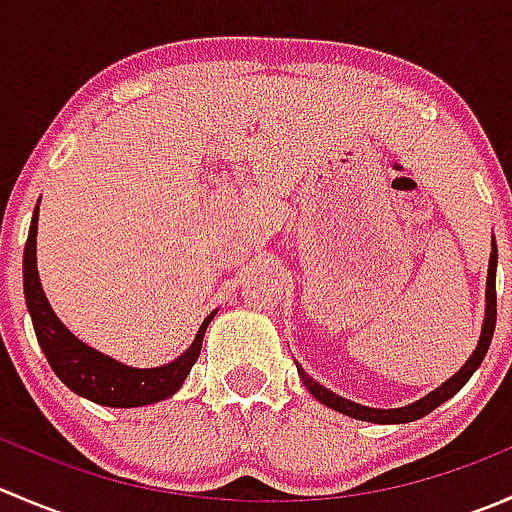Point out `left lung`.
I'll use <instances>...</instances> for the list:
<instances>
[{
	"label": "left lung",
	"instance_id": "1",
	"mask_svg": "<svg viewBox=\"0 0 512 512\" xmlns=\"http://www.w3.org/2000/svg\"><path fill=\"white\" fill-rule=\"evenodd\" d=\"M495 267H498V247H495V240H493V250H490V262H488V285H485V319H483V329H480L476 352L468 356L466 364H463L461 369L451 376V379L443 381L438 389H433L431 394L423 396V399H418L409 406H401V409H369V406L354 404V401H349V399H344V396L329 391L327 386H322L319 381H314L312 376H309L307 371L297 364L299 379H302V384L307 386L309 394H312L319 404L329 406V409L339 411V414H344V416L359 418V421L409 423V421H416V418H423L426 414H431L433 409H438L443 401H448L453 394H458V391L466 386V381L471 379L473 371L478 369L480 361H483L485 354H488L490 339H493V332H495V317H498V297H495Z\"/></svg>",
	"mask_w": 512,
	"mask_h": 512
}]
</instances>
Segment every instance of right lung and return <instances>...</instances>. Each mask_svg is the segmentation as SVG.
<instances>
[{
    "label": "right lung",
    "instance_id": "obj_1",
    "mask_svg": "<svg viewBox=\"0 0 512 512\" xmlns=\"http://www.w3.org/2000/svg\"><path fill=\"white\" fill-rule=\"evenodd\" d=\"M36 220H39V205L34 210L27 247H24V297H27V309L32 314L39 347L54 374L74 394L84 396L94 404L111 406V409L148 406L173 396L198 361L205 329H208L215 312H210V317H205V322L200 324L193 344L170 364L136 369V366H126L111 356L96 352L94 347L81 342L61 324V319L56 317L49 299H46L44 289H41L39 270H36Z\"/></svg>",
    "mask_w": 512,
    "mask_h": 512
}]
</instances>
